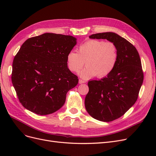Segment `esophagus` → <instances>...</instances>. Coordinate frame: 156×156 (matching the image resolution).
Wrapping results in <instances>:
<instances>
[{"instance_id": "34e87169", "label": "esophagus", "mask_w": 156, "mask_h": 156, "mask_svg": "<svg viewBox=\"0 0 156 156\" xmlns=\"http://www.w3.org/2000/svg\"><path fill=\"white\" fill-rule=\"evenodd\" d=\"M86 83V82L84 81H83V80H81V79H79V84H83V83Z\"/></svg>"}]
</instances>
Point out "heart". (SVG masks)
<instances>
[{
    "label": "heart",
    "instance_id": "heart-1",
    "mask_svg": "<svg viewBox=\"0 0 156 156\" xmlns=\"http://www.w3.org/2000/svg\"><path fill=\"white\" fill-rule=\"evenodd\" d=\"M119 59L116 45L111 41L100 40H89L78 48V53L70 51L66 56L69 69L78 72L84 66L87 67L79 73L82 79H88L96 77H104L115 69Z\"/></svg>",
    "mask_w": 156,
    "mask_h": 156
}]
</instances>
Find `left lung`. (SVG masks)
<instances>
[{
  "instance_id": "8db88e82",
  "label": "left lung",
  "mask_w": 156,
  "mask_h": 156,
  "mask_svg": "<svg viewBox=\"0 0 156 156\" xmlns=\"http://www.w3.org/2000/svg\"><path fill=\"white\" fill-rule=\"evenodd\" d=\"M91 39H106L119 51L115 69L107 76L88 81V93L84 105L88 114L102 122L119 119L136 102L144 75L137 50L124 37L115 32L92 34Z\"/></svg>"
}]
</instances>
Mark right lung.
<instances>
[{"label":"right lung","mask_w":156,"mask_h":156,"mask_svg":"<svg viewBox=\"0 0 156 156\" xmlns=\"http://www.w3.org/2000/svg\"><path fill=\"white\" fill-rule=\"evenodd\" d=\"M77 44L72 36L45 33L30 37L14 57L12 81L22 105L37 115L62 107L67 92L78 84L66 56Z\"/></svg>","instance_id":"obj_1"}]
</instances>
